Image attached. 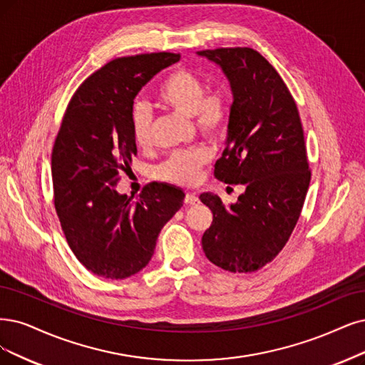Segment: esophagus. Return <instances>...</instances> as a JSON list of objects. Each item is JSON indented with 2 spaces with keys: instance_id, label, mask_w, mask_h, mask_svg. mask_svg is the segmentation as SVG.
<instances>
[{
  "instance_id": "obj_1",
  "label": "esophagus",
  "mask_w": 365,
  "mask_h": 365,
  "mask_svg": "<svg viewBox=\"0 0 365 365\" xmlns=\"http://www.w3.org/2000/svg\"><path fill=\"white\" fill-rule=\"evenodd\" d=\"M200 203V200H198V197L195 195V194H186L185 195V205H187V206H195V205H198Z\"/></svg>"
}]
</instances>
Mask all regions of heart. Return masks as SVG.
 <instances>
[{
	"label": "heart",
	"mask_w": 365,
	"mask_h": 365,
	"mask_svg": "<svg viewBox=\"0 0 365 365\" xmlns=\"http://www.w3.org/2000/svg\"><path fill=\"white\" fill-rule=\"evenodd\" d=\"M156 98L173 113L192 117L195 129L209 140L225 133L230 120L232 103L222 87L206 90L205 79L190 69H175L162 81ZM130 129L133 141L140 147L150 144L152 114L144 103H135L130 111ZM210 160L209 150L192 147L171 153L162 162L158 174L167 182L190 186L200 180L203 168Z\"/></svg>",
	"instance_id": "b5f03b06"
}]
</instances>
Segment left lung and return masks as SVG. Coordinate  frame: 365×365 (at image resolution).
Returning <instances> with one entry per match:
<instances>
[{"instance_id": "1", "label": "left lung", "mask_w": 365, "mask_h": 365, "mask_svg": "<svg viewBox=\"0 0 365 365\" xmlns=\"http://www.w3.org/2000/svg\"><path fill=\"white\" fill-rule=\"evenodd\" d=\"M221 66L233 105L215 178L245 185L235 205L201 194L213 213L201 239L206 257L228 272H255L286 247L312 180L298 106L274 66L252 48L198 51Z\"/></svg>"}]
</instances>
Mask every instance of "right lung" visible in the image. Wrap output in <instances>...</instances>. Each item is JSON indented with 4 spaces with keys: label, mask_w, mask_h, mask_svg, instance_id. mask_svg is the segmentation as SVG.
Listing matches in <instances>:
<instances>
[{
    "label": "right lung",
    "mask_w": 365,
    "mask_h": 365,
    "mask_svg": "<svg viewBox=\"0 0 365 365\" xmlns=\"http://www.w3.org/2000/svg\"><path fill=\"white\" fill-rule=\"evenodd\" d=\"M179 60L173 52L111 60L76 88L66 108L52 148L53 205L72 252L98 277L140 272L160 228L183 206V191L167 183L145 185L137 201L114 190L137 155L130 129L135 96Z\"/></svg>",
    "instance_id": "right-lung-1"
}]
</instances>
